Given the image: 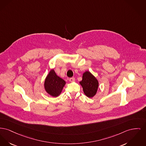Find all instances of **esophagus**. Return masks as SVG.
<instances>
[{
    "label": "esophagus",
    "mask_w": 146,
    "mask_h": 146,
    "mask_svg": "<svg viewBox=\"0 0 146 146\" xmlns=\"http://www.w3.org/2000/svg\"><path fill=\"white\" fill-rule=\"evenodd\" d=\"M69 81H70V82H74V81H75V78L72 77L70 78H69Z\"/></svg>",
    "instance_id": "obj_1"
}]
</instances>
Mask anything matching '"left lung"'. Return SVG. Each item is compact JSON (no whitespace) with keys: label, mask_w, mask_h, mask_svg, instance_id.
<instances>
[{"label":"left lung","mask_w":146,"mask_h":146,"mask_svg":"<svg viewBox=\"0 0 146 146\" xmlns=\"http://www.w3.org/2000/svg\"><path fill=\"white\" fill-rule=\"evenodd\" d=\"M80 84L83 87L84 94L89 98H92L96 94L99 83L97 79L88 71L84 73L82 80Z\"/></svg>","instance_id":"8db88e82"}]
</instances>
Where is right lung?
I'll return each instance as SVG.
<instances>
[{
  "label": "right lung",
  "instance_id": "add662e5",
  "mask_svg": "<svg viewBox=\"0 0 146 146\" xmlns=\"http://www.w3.org/2000/svg\"><path fill=\"white\" fill-rule=\"evenodd\" d=\"M66 82L57 76L54 70H51L44 81V88L47 93L56 97L60 94Z\"/></svg>",
  "mask_w": 146,
  "mask_h": 146
}]
</instances>
